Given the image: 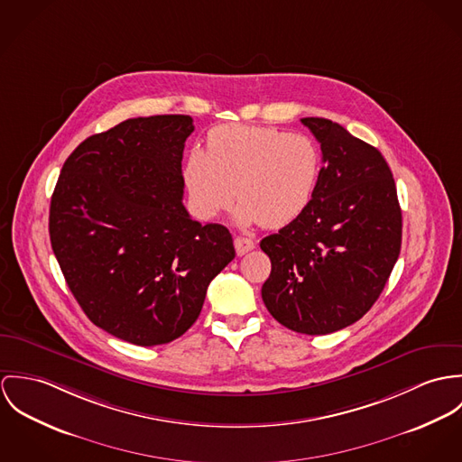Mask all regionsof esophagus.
<instances>
[{"label": "esophagus", "mask_w": 462, "mask_h": 462, "mask_svg": "<svg viewBox=\"0 0 462 462\" xmlns=\"http://www.w3.org/2000/svg\"><path fill=\"white\" fill-rule=\"evenodd\" d=\"M234 246H236L237 255H246L248 252H252L255 248V241L250 239V237H245V236H237L234 239Z\"/></svg>", "instance_id": "34e87169"}]
</instances>
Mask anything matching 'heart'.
Wrapping results in <instances>:
<instances>
[{"label":"heart","instance_id":"heart-1","mask_svg":"<svg viewBox=\"0 0 462 462\" xmlns=\"http://www.w3.org/2000/svg\"><path fill=\"white\" fill-rule=\"evenodd\" d=\"M320 168V151L305 134L225 124L208 131L207 152L188 155L184 180L191 208L202 219L219 216L237 197V223L282 228L311 204Z\"/></svg>","mask_w":462,"mask_h":462}]
</instances>
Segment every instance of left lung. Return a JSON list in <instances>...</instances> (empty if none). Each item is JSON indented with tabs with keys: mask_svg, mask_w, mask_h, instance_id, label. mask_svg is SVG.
Wrapping results in <instances>:
<instances>
[{
	"mask_svg": "<svg viewBox=\"0 0 462 462\" xmlns=\"http://www.w3.org/2000/svg\"><path fill=\"white\" fill-rule=\"evenodd\" d=\"M301 122L320 143L324 166L307 210L260 241L271 258L262 300L285 328L328 335L377 301L401 254L402 212L375 147L328 118Z\"/></svg>",
	"mask_w": 462,
	"mask_h": 462,
	"instance_id": "left-lung-1",
	"label": "left lung"
}]
</instances>
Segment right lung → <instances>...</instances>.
Instances as JSON below:
<instances>
[{"label": "right lung", "instance_id": "1", "mask_svg": "<svg viewBox=\"0 0 462 462\" xmlns=\"http://www.w3.org/2000/svg\"><path fill=\"white\" fill-rule=\"evenodd\" d=\"M189 115L129 118L63 162L50 208L52 252L87 317L134 346L168 344L199 319L234 260L226 226L182 204Z\"/></svg>", "mask_w": 462, "mask_h": 462}]
</instances>
